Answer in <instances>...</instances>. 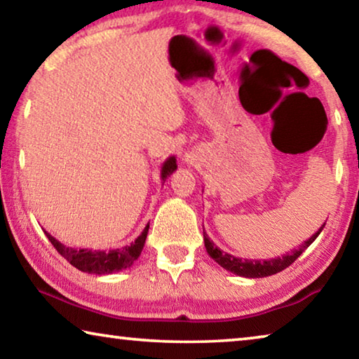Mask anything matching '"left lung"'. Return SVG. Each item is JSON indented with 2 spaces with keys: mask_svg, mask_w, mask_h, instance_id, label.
<instances>
[{
  "mask_svg": "<svg viewBox=\"0 0 359 359\" xmlns=\"http://www.w3.org/2000/svg\"><path fill=\"white\" fill-rule=\"evenodd\" d=\"M325 228V224H321L320 229L317 233L312 234L307 241H304L299 245V248H294L291 253L283 255V257H277V258H271V259H242L238 257H233L226 252H223L222 248H218L214 241L209 239L208 233L204 231V245L205 250H208L209 257L217 261L223 269H226L229 272H233L236 276L241 277H247V278H259V277H267V276H274L277 272H280L283 269L294 263L297 257L306 250V248L312 244V242L318 238V234L321 233V229Z\"/></svg>",
  "mask_w": 359,
  "mask_h": 359,
  "instance_id": "left-lung-1",
  "label": "left lung"
}]
</instances>
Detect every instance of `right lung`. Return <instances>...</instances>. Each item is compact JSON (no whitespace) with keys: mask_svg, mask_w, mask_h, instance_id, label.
<instances>
[{"mask_svg":"<svg viewBox=\"0 0 359 359\" xmlns=\"http://www.w3.org/2000/svg\"><path fill=\"white\" fill-rule=\"evenodd\" d=\"M175 169H177V160L175 156H169L168 160L163 163L161 166V180L165 182L169 175H171ZM48 241L52 242V245L57 248V252L68 259L69 263L77 267L79 271L88 272V274L95 276H104L112 274V272H120L135 264V261L141 257V252L147 239L149 233V223L144 228L141 234L137 236L135 242H131L130 245H125L121 248H114V250H90V248H72L62 244L57 241L50 233L44 231Z\"/></svg>","mask_w":359,"mask_h":359,"instance_id":"obj_1","label":"right lung"}]
</instances>
